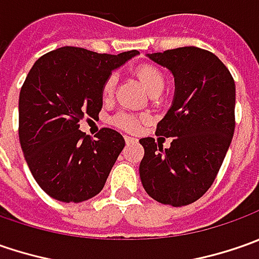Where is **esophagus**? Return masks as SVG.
Wrapping results in <instances>:
<instances>
[{"mask_svg":"<svg viewBox=\"0 0 259 259\" xmlns=\"http://www.w3.org/2000/svg\"><path fill=\"white\" fill-rule=\"evenodd\" d=\"M125 143H126V144H134V143H137V138L130 137V135H125Z\"/></svg>","mask_w":259,"mask_h":259,"instance_id":"1","label":"esophagus"}]
</instances>
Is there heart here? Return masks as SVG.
<instances>
[{
    "label": "heart",
    "instance_id": "b5f03b06",
    "mask_svg": "<svg viewBox=\"0 0 259 259\" xmlns=\"http://www.w3.org/2000/svg\"><path fill=\"white\" fill-rule=\"evenodd\" d=\"M137 76H138L140 82L144 85L145 89L150 92V95L154 94L157 91L163 92L165 86V77L158 67L150 65L141 66L137 69ZM116 80H118L116 75H111L105 80L104 86H102V98L104 99H109L114 95ZM112 122L116 126L124 128V130H135L138 126V118L134 115L126 114V112H119L118 115H115Z\"/></svg>",
    "mask_w": 259,
    "mask_h": 259
}]
</instances>
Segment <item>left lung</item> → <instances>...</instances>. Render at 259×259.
Listing matches in <instances>:
<instances>
[{"mask_svg":"<svg viewBox=\"0 0 259 259\" xmlns=\"http://www.w3.org/2000/svg\"><path fill=\"white\" fill-rule=\"evenodd\" d=\"M147 57L174 76L173 102L155 131L173 140L164 150L154 138L140 140V177L150 197L180 207L209 190L224 163L235 130V82L213 53L199 47Z\"/></svg>","mask_w":259,"mask_h":259,"instance_id":"left-lung-1","label":"left lung"}]
</instances>
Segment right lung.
<instances>
[{
	"label": "right lung",
	"instance_id": "right-lung-1",
	"mask_svg": "<svg viewBox=\"0 0 259 259\" xmlns=\"http://www.w3.org/2000/svg\"><path fill=\"white\" fill-rule=\"evenodd\" d=\"M138 55H99L60 47L35 62L18 99V135L37 184L56 200L80 203L104 189L125 140L102 128L96 140L79 130L102 109V86L112 70Z\"/></svg>",
	"mask_w": 259,
	"mask_h": 259
}]
</instances>
